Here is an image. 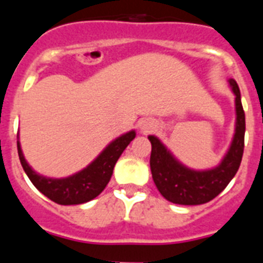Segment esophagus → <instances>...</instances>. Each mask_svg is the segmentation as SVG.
<instances>
[{
    "instance_id": "1",
    "label": "esophagus",
    "mask_w": 263,
    "mask_h": 263,
    "mask_svg": "<svg viewBox=\"0 0 263 263\" xmlns=\"http://www.w3.org/2000/svg\"><path fill=\"white\" fill-rule=\"evenodd\" d=\"M157 125L154 124V121L152 120H143L139 122V129L142 130L143 133H148V132H152V130L155 129Z\"/></svg>"
}]
</instances>
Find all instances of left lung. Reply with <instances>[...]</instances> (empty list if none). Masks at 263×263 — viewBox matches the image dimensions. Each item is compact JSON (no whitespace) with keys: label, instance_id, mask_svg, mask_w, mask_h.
<instances>
[{"label":"left lung","instance_id":"1","mask_svg":"<svg viewBox=\"0 0 263 263\" xmlns=\"http://www.w3.org/2000/svg\"><path fill=\"white\" fill-rule=\"evenodd\" d=\"M234 93L236 127L227 154L216 167L194 170L176 159L168 148L155 136H148L152 142L150 168L153 180L160 195L174 204L199 205L215 199L234 178L241 164L245 138V113L241 104L240 88L234 79L228 80Z\"/></svg>","mask_w":263,"mask_h":263}]
</instances>
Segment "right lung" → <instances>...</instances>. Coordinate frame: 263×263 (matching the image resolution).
<instances>
[{
	"mask_svg": "<svg viewBox=\"0 0 263 263\" xmlns=\"http://www.w3.org/2000/svg\"><path fill=\"white\" fill-rule=\"evenodd\" d=\"M134 138L136 130H130L127 133L117 137L85 168L80 170L73 175L59 179L47 178L31 168L25 159L20 138L17 141V147L21 164L32 184L50 200L60 205H73L90 201L104 191V188L110 180L118 158Z\"/></svg>",
	"mask_w": 263,
	"mask_h": 263,
	"instance_id": "right-lung-1",
	"label": "right lung"
}]
</instances>
